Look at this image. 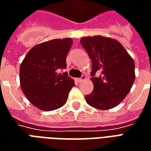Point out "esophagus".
Wrapping results in <instances>:
<instances>
[{"instance_id": "obj_1", "label": "esophagus", "mask_w": 151, "mask_h": 151, "mask_svg": "<svg viewBox=\"0 0 151 151\" xmlns=\"http://www.w3.org/2000/svg\"><path fill=\"white\" fill-rule=\"evenodd\" d=\"M86 79V75H82L81 78H77V79H76V81H77V82L80 83V82H83V81H85Z\"/></svg>"}]
</instances>
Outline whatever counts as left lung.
<instances>
[{
    "label": "left lung",
    "mask_w": 151,
    "mask_h": 151,
    "mask_svg": "<svg viewBox=\"0 0 151 151\" xmlns=\"http://www.w3.org/2000/svg\"><path fill=\"white\" fill-rule=\"evenodd\" d=\"M80 43L92 61L91 80L94 89L86 95V101L100 110L115 108L132 88L135 80L134 60L122 44L111 38L86 36Z\"/></svg>",
    "instance_id": "1"
}]
</instances>
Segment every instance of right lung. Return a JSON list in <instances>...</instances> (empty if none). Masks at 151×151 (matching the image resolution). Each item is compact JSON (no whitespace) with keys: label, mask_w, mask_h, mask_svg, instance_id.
<instances>
[{"label":"right lung","mask_w":151,"mask_h":151,"mask_svg":"<svg viewBox=\"0 0 151 151\" xmlns=\"http://www.w3.org/2000/svg\"><path fill=\"white\" fill-rule=\"evenodd\" d=\"M73 44L71 38L39 43L26 55L20 65L22 91L35 107L49 111L65 104L74 80L67 72L66 56Z\"/></svg>","instance_id":"right-lung-1"}]
</instances>
